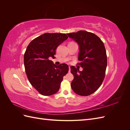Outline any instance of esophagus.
<instances>
[{"mask_svg":"<svg viewBox=\"0 0 130 130\" xmlns=\"http://www.w3.org/2000/svg\"><path fill=\"white\" fill-rule=\"evenodd\" d=\"M70 72V66H69V72Z\"/></svg>","mask_w":130,"mask_h":130,"instance_id":"esophagus-1","label":"esophagus"}]
</instances>
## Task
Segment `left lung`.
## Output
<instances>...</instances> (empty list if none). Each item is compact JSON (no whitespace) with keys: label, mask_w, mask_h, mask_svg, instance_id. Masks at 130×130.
Returning <instances> with one entry per match:
<instances>
[{"label":"left lung","mask_w":130,"mask_h":130,"mask_svg":"<svg viewBox=\"0 0 130 130\" xmlns=\"http://www.w3.org/2000/svg\"><path fill=\"white\" fill-rule=\"evenodd\" d=\"M67 35L78 45V60L83 68L80 71L75 67H70L74 75L72 88L78 95H90L100 87L105 77L107 60L104 44L96 35L86 31Z\"/></svg>","instance_id":"8db88e82"}]
</instances>
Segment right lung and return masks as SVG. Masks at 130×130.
Here are the masks:
<instances>
[{
  "label": "right lung",
  "instance_id": "add662e5",
  "mask_svg": "<svg viewBox=\"0 0 130 130\" xmlns=\"http://www.w3.org/2000/svg\"><path fill=\"white\" fill-rule=\"evenodd\" d=\"M68 38L65 34L45 33L35 38L27 46L24 63L31 85L43 95L55 94L63 77L68 72V66H56L50 60L55 58L57 46Z\"/></svg>",
  "mask_w": 130,
  "mask_h": 130
}]
</instances>
